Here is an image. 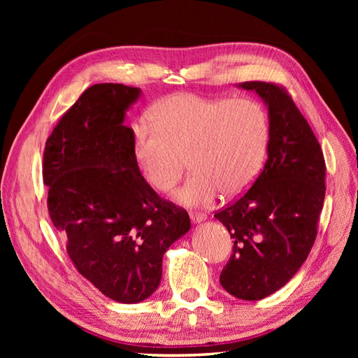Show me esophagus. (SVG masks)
I'll return each mask as SVG.
<instances>
[{
  "label": "esophagus",
  "instance_id": "1",
  "mask_svg": "<svg viewBox=\"0 0 358 358\" xmlns=\"http://www.w3.org/2000/svg\"><path fill=\"white\" fill-rule=\"evenodd\" d=\"M189 216H191V221L194 222V224H199V222H203L204 220H206V215L204 213H194V212H191L189 213Z\"/></svg>",
  "mask_w": 358,
  "mask_h": 358
}]
</instances>
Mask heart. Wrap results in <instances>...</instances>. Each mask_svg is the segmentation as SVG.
<instances>
[{"instance_id": "b5f03b06", "label": "heart", "mask_w": 358, "mask_h": 358, "mask_svg": "<svg viewBox=\"0 0 358 358\" xmlns=\"http://www.w3.org/2000/svg\"><path fill=\"white\" fill-rule=\"evenodd\" d=\"M156 125L133 127V152L146 182L158 192L176 187L185 170L192 175L179 192L185 206H208L218 194L239 197L262 171L270 119L254 99L178 92L150 110Z\"/></svg>"}]
</instances>
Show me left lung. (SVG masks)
Masks as SVG:
<instances>
[{"instance_id":"1","label":"left lung","mask_w":358,"mask_h":358,"mask_svg":"<svg viewBox=\"0 0 358 358\" xmlns=\"http://www.w3.org/2000/svg\"><path fill=\"white\" fill-rule=\"evenodd\" d=\"M268 109L267 161L241 199L215 213L233 237L220 282L242 300H262L282 288L315 242L326 196V161L308 121L284 86L243 82Z\"/></svg>"}]
</instances>
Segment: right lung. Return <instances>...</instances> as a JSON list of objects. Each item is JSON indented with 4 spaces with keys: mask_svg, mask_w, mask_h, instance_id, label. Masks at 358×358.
Returning <instances> with one entry per match:
<instances>
[{
    "mask_svg": "<svg viewBox=\"0 0 358 358\" xmlns=\"http://www.w3.org/2000/svg\"><path fill=\"white\" fill-rule=\"evenodd\" d=\"M138 88L99 83L62 115L43 154L48 209L78 272L104 296L138 303L158 288L162 257L191 229L138 170L125 112Z\"/></svg>",
    "mask_w": 358,
    "mask_h": 358,
    "instance_id": "add662e5",
    "label": "right lung"
}]
</instances>
